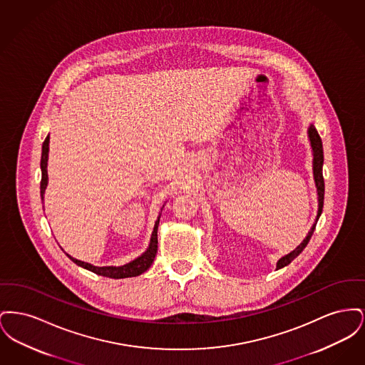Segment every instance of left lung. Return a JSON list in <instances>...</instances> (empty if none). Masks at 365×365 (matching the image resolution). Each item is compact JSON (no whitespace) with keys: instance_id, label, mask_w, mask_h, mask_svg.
Segmentation results:
<instances>
[{"instance_id":"1","label":"left lung","mask_w":365,"mask_h":365,"mask_svg":"<svg viewBox=\"0 0 365 365\" xmlns=\"http://www.w3.org/2000/svg\"><path fill=\"white\" fill-rule=\"evenodd\" d=\"M308 137H309V142H311V148L313 152V178H314V185L317 189V201H319V210H317V216H316V222L313 225L312 228L309 230L308 235L305 237V240L299 243L295 247L293 252H290L289 255L283 256L282 259H279L277 262V269H280L286 265H289L292 261L294 260L295 257L305 249V246L309 242L311 237H312L313 231L316 228V223L322 215L323 210V204H324V179H323V161H324V156H323V143H322V138L317 133V130L314 128V125L311 124L308 128Z\"/></svg>"}]
</instances>
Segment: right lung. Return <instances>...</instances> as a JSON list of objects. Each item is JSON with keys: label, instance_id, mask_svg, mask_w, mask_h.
<instances>
[{"label": "right lung", "instance_id": "add662e5", "mask_svg": "<svg viewBox=\"0 0 365 365\" xmlns=\"http://www.w3.org/2000/svg\"><path fill=\"white\" fill-rule=\"evenodd\" d=\"M48 157H49V135L45 138L42 143V157H41V171H42V179H41V198L43 200V194L48 186ZM164 208V205H163ZM161 208V210H163ZM160 223V216L157 217L155 228L150 237V243L149 247L146 249L145 253H142L135 260L130 261L128 264H124L120 267H96L93 264H88L85 261L78 260L71 257L70 255H67L71 260L73 261L76 265L88 269L97 275L106 277V278L123 279L131 278V277H138L140 274H143L146 269H149V267L152 265V262L155 260L157 253V228Z\"/></svg>", "mask_w": 365, "mask_h": 365}]
</instances>
